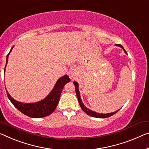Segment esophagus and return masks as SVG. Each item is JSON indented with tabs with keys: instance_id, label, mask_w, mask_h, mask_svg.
I'll return each instance as SVG.
<instances>
[{
	"instance_id": "esophagus-1",
	"label": "esophagus",
	"mask_w": 149,
	"mask_h": 149,
	"mask_svg": "<svg viewBox=\"0 0 149 149\" xmlns=\"http://www.w3.org/2000/svg\"><path fill=\"white\" fill-rule=\"evenodd\" d=\"M71 72H72V75H74L75 74V72L74 71H72Z\"/></svg>"
}]
</instances>
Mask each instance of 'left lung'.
<instances>
[{
	"label": "left lung",
	"mask_w": 149,
	"mask_h": 149,
	"mask_svg": "<svg viewBox=\"0 0 149 149\" xmlns=\"http://www.w3.org/2000/svg\"><path fill=\"white\" fill-rule=\"evenodd\" d=\"M116 46H118V47H120L122 49L124 50L125 52L127 54V52H126L125 50L124 49V48L123 47L122 45H116ZM73 83H74V86H75V91H76V94H77V98H78V100H79V104L80 106H81V109L82 111H83L84 113H86L89 116H93V117H96V118H107V117H109V116H111L114 115V114L117 113V112L119 111V110H118V111H116L115 112H114V113H107V114H99V113H95V112H94L93 111H91V110L88 109L86 108L84 106V104H82V100H81V98L80 97V93H79V84L77 82L74 81L73 82Z\"/></svg>",
	"instance_id": "1"
}]
</instances>
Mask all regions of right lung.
Masks as SVG:
<instances>
[{
    "label": "right lung",
    "mask_w": 149,
    "mask_h": 149,
    "mask_svg": "<svg viewBox=\"0 0 149 149\" xmlns=\"http://www.w3.org/2000/svg\"><path fill=\"white\" fill-rule=\"evenodd\" d=\"M12 49H10V51H12ZM9 53L6 56V66L8 62ZM4 71H5V68H4ZM70 79L67 75L60 78L56 82L54 88L47 96V97L40 102H35V103H22V102H18L14 100L8 92H6V94H7L8 99L10 100L13 104L22 113L29 117L42 118L49 116L53 113L58 105L63 88L65 84L70 82Z\"/></svg>",
    "instance_id": "add662e5"
}]
</instances>
